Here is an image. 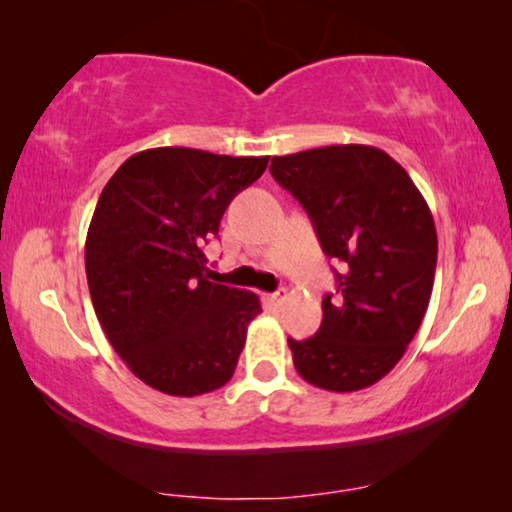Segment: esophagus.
I'll list each match as a JSON object with an SVG mask.
<instances>
[{
	"label": "esophagus",
	"instance_id": "1",
	"mask_svg": "<svg viewBox=\"0 0 512 512\" xmlns=\"http://www.w3.org/2000/svg\"><path fill=\"white\" fill-rule=\"evenodd\" d=\"M286 300V291H275V293H270L268 296V303L272 305V307H279Z\"/></svg>",
	"mask_w": 512,
	"mask_h": 512
}]
</instances>
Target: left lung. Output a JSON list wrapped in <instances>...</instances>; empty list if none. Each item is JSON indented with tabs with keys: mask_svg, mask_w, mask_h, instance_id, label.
Instances as JSON below:
<instances>
[{
	"mask_svg": "<svg viewBox=\"0 0 512 512\" xmlns=\"http://www.w3.org/2000/svg\"><path fill=\"white\" fill-rule=\"evenodd\" d=\"M270 174L296 198L335 272V296L293 366L326 391H359L401 361L429 307L438 237L410 174L375 146L340 144L275 156Z\"/></svg>",
	"mask_w": 512,
	"mask_h": 512,
	"instance_id": "8db88e82",
	"label": "left lung"
}]
</instances>
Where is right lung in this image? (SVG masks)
<instances>
[{"label": "right lung", "mask_w": 512, "mask_h": 512, "mask_svg": "<svg viewBox=\"0 0 512 512\" xmlns=\"http://www.w3.org/2000/svg\"><path fill=\"white\" fill-rule=\"evenodd\" d=\"M268 160L160 146L125 160L97 200L86 237L95 314L125 366L163 394H209L235 373L261 303L209 282L202 244Z\"/></svg>", "instance_id": "right-lung-1"}]
</instances>
